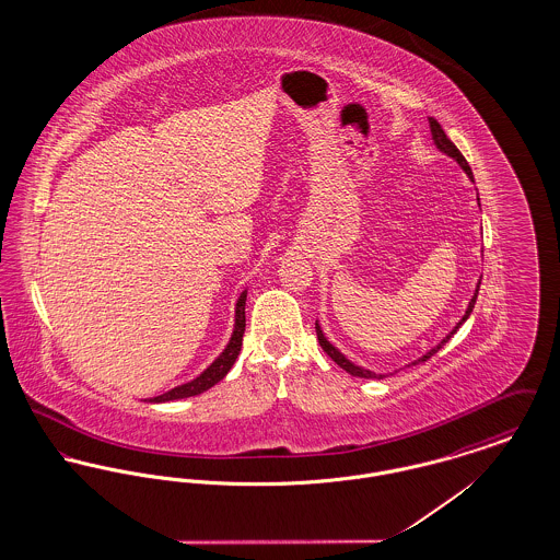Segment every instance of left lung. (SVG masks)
Listing matches in <instances>:
<instances>
[{
	"label": "left lung",
	"mask_w": 560,
	"mask_h": 560,
	"mask_svg": "<svg viewBox=\"0 0 560 560\" xmlns=\"http://www.w3.org/2000/svg\"><path fill=\"white\" fill-rule=\"evenodd\" d=\"M428 124H430V132H432V140H434V144L443 151V153H447L450 158H453V160L457 161L459 165H462V170L470 176V180L475 183V176H472V170H470V165H468V161H466V158L459 153V149L453 144L452 140L447 138V133H445V130L441 128V124L434 119V117H428ZM479 288H480V281L477 283V292H475V295H472V300H470V304H468V308H466V315L462 317V320L453 327L452 334L439 345V347L432 348V350H428L427 354L420 359V361H428L434 352H439L441 348L445 347V342L452 338L453 334L459 329V325L464 323V320L468 319L470 317V313H472V308H475V302H477V295H479ZM317 329V340H319L320 348L334 359V363H338L342 370H347L350 375H354V377H384V375H375V373L370 372V370H363V368H357V365H352L350 361H348L347 357L338 350L336 347H331L329 342H327V338L323 336V331H320L319 325L315 327ZM413 365H418V361L413 363Z\"/></svg>",
	"instance_id": "left-lung-1"
}]
</instances>
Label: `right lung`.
<instances>
[{"label": "right lung", "instance_id": "add662e5", "mask_svg": "<svg viewBox=\"0 0 560 560\" xmlns=\"http://www.w3.org/2000/svg\"><path fill=\"white\" fill-rule=\"evenodd\" d=\"M245 298L247 292H243L237 300V311H235V331L233 338L229 342V347L224 348V352L213 361L212 365L201 373L199 377H195L192 382L176 386L167 393H163L160 397L151 399V402H165V400L187 399V397H195L201 395L203 390L212 388L213 384H218L226 373L231 372L233 363L240 357L241 342H243V334H245Z\"/></svg>", "mask_w": 560, "mask_h": 560}]
</instances>
